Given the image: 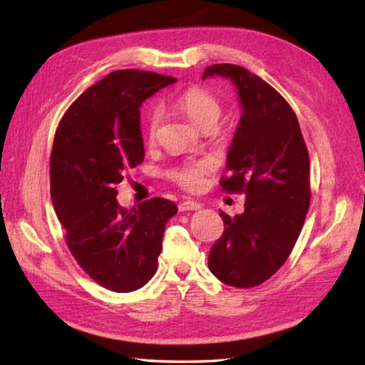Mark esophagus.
Here are the masks:
<instances>
[{"label":"esophagus","instance_id":"1","mask_svg":"<svg viewBox=\"0 0 365 365\" xmlns=\"http://www.w3.org/2000/svg\"><path fill=\"white\" fill-rule=\"evenodd\" d=\"M201 205L200 202H195V201H182L180 205H178V211H200Z\"/></svg>","mask_w":365,"mask_h":365}]
</instances>
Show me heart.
<instances>
[{
    "label": "heart",
    "mask_w": 365,
    "mask_h": 365,
    "mask_svg": "<svg viewBox=\"0 0 365 365\" xmlns=\"http://www.w3.org/2000/svg\"><path fill=\"white\" fill-rule=\"evenodd\" d=\"M175 106L200 128H212L219 122L222 114L220 103L211 93L201 88H190L185 91V93L178 96ZM160 120H163V115H160L159 110H154L151 114L150 125H148V135H150L151 141L158 137ZM209 169H212L211 159L195 160V163H190L183 165L180 170H177L174 178L183 188L197 190L202 185L205 174Z\"/></svg>",
    "instance_id": "obj_1"
}]
</instances>
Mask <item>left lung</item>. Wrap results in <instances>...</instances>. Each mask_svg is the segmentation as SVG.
<instances>
[{
	"label": "left lung",
	"instance_id": "8db88e82",
	"mask_svg": "<svg viewBox=\"0 0 365 365\" xmlns=\"http://www.w3.org/2000/svg\"><path fill=\"white\" fill-rule=\"evenodd\" d=\"M224 77L237 88L242 108L227 153L222 188L243 191L245 211L220 212L225 230L209 251V270L237 288L261 285L285 264L311 201L309 154L299 122L279 91L235 64L209 66L202 73Z\"/></svg>",
	"mask_w": 365,
	"mask_h": 365
}]
</instances>
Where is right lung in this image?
Here are the masks:
<instances>
[{"instance_id":"1","label":"right lung","mask_w":365,"mask_h":365,"mask_svg":"<svg viewBox=\"0 0 365 365\" xmlns=\"http://www.w3.org/2000/svg\"><path fill=\"white\" fill-rule=\"evenodd\" d=\"M175 82L154 72H110L72 103L54 137V211L80 267L110 292H135L151 280L165 224L177 212L164 197L130 209L115 197L125 170L145 159L141 104Z\"/></svg>"}]
</instances>
